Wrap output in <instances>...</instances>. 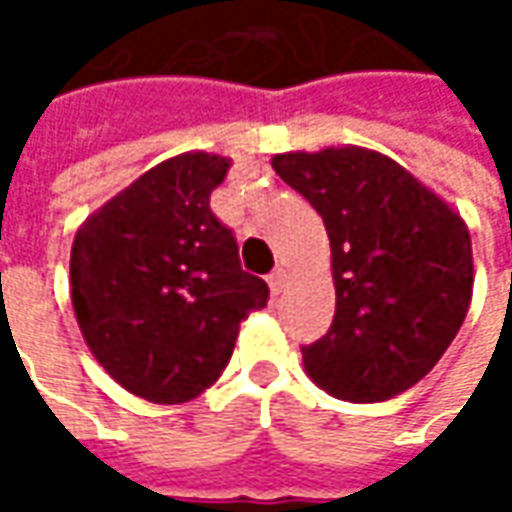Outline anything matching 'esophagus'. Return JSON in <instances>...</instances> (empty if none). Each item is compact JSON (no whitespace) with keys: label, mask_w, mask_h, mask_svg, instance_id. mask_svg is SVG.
<instances>
[{"label":"esophagus","mask_w":512,"mask_h":512,"mask_svg":"<svg viewBox=\"0 0 512 512\" xmlns=\"http://www.w3.org/2000/svg\"><path fill=\"white\" fill-rule=\"evenodd\" d=\"M267 285H270V293H273V296H279V293H282V290H285V285H287L285 270H282V267H276V270H273V273L267 276Z\"/></svg>","instance_id":"1"}]
</instances>
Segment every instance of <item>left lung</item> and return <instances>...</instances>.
I'll return each instance as SVG.
<instances>
[{
    "mask_svg": "<svg viewBox=\"0 0 512 512\" xmlns=\"http://www.w3.org/2000/svg\"><path fill=\"white\" fill-rule=\"evenodd\" d=\"M273 170L322 216L336 313L302 347L307 376L344 402H384L424 379L462 327L473 247L462 216L376 150L279 153Z\"/></svg>",
    "mask_w": 512,
    "mask_h": 512,
    "instance_id": "8db88e82",
    "label": "left lung"
}]
</instances>
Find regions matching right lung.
Masks as SVG:
<instances>
[{
    "instance_id": "add662e5",
    "label": "right lung",
    "mask_w": 512,
    "mask_h": 512,
    "mask_svg": "<svg viewBox=\"0 0 512 512\" xmlns=\"http://www.w3.org/2000/svg\"><path fill=\"white\" fill-rule=\"evenodd\" d=\"M230 159L182 153L142 173L76 230L70 299L96 362L133 396L182 404L233 356L270 290L242 270L233 230L210 210Z\"/></svg>"
}]
</instances>
